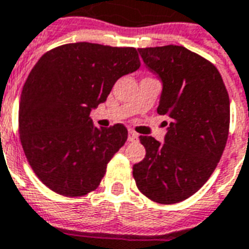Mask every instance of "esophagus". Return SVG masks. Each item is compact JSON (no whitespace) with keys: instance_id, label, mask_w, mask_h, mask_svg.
<instances>
[{"instance_id":"obj_1","label":"esophagus","mask_w":249,"mask_h":249,"mask_svg":"<svg viewBox=\"0 0 249 249\" xmlns=\"http://www.w3.org/2000/svg\"><path fill=\"white\" fill-rule=\"evenodd\" d=\"M128 140L129 141H137L138 140V134L134 130H129L128 132Z\"/></svg>"}]
</instances>
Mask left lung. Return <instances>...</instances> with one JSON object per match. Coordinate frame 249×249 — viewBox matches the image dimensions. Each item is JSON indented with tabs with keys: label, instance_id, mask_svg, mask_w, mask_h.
Here are the masks:
<instances>
[{
	"label": "left lung",
	"instance_id": "1",
	"mask_svg": "<svg viewBox=\"0 0 249 249\" xmlns=\"http://www.w3.org/2000/svg\"><path fill=\"white\" fill-rule=\"evenodd\" d=\"M138 52L162 81L157 111L171 121L163 143L140 137L146 155L133 166V176L150 200L176 204L195 195L215 170L229 136L230 99L217 68L200 54L181 45Z\"/></svg>",
	"mask_w": 249,
	"mask_h": 249
}]
</instances>
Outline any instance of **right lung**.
I'll list each match as a JSON object with an SVG mask.
<instances>
[{
    "label": "right lung",
    "instance_id": "add662e5",
    "mask_svg": "<svg viewBox=\"0 0 249 249\" xmlns=\"http://www.w3.org/2000/svg\"><path fill=\"white\" fill-rule=\"evenodd\" d=\"M140 66L136 48L83 41L49 51L32 68L19 102V136L30 166L53 192L78 197L98 188L128 130L95 128L90 113Z\"/></svg>",
    "mask_w": 249,
    "mask_h": 249
}]
</instances>
